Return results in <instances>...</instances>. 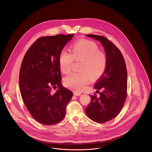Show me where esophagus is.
<instances>
[{
  "label": "esophagus",
  "instance_id": "obj_1",
  "mask_svg": "<svg viewBox=\"0 0 152 152\" xmlns=\"http://www.w3.org/2000/svg\"><path fill=\"white\" fill-rule=\"evenodd\" d=\"M74 95H75L76 96H79L80 95H81V94L80 92H74Z\"/></svg>",
  "mask_w": 152,
  "mask_h": 152
}]
</instances>
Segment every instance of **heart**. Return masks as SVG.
Returning <instances> with one entry per match:
<instances>
[{"mask_svg":"<svg viewBox=\"0 0 152 152\" xmlns=\"http://www.w3.org/2000/svg\"><path fill=\"white\" fill-rule=\"evenodd\" d=\"M73 60L81 61L79 73H72L65 80V85L75 91H81L86 88L88 76L91 79L100 77L105 71L107 64L105 54L99 51L98 45L94 42L84 40L73 44L71 53L63 50L59 55V65L62 72H71Z\"/></svg>","mask_w":152,"mask_h":152,"instance_id":"1","label":"heart"}]
</instances>
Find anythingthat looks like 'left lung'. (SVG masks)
I'll return each instance as SVG.
<instances>
[{
    "label": "left lung",
    "mask_w": 152,
    "mask_h": 152,
    "mask_svg": "<svg viewBox=\"0 0 152 152\" xmlns=\"http://www.w3.org/2000/svg\"><path fill=\"white\" fill-rule=\"evenodd\" d=\"M86 36L100 42L106 53L107 64L103 75L94 86L95 89H100L101 92L99 97L96 94L90 95L91 100L86 109V113L94 122L106 123L118 115L125 101L126 67L121 52L107 38L95 35Z\"/></svg>",
    "instance_id": "left-lung-1"
}]
</instances>
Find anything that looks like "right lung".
<instances>
[{"label": "right lung", "instance_id": "right-lung-1", "mask_svg": "<svg viewBox=\"0 0 152 152\" xmlns=\"http://www.w3.org/2000/svg\"><path fill=\"white\" fill-rule=\"evenodd\" d=\"M74 34L39 38L26 52L19 73V87L23 101L30 114L45 125L60 122L73 96L63 87L59 55ZM52 87L58 88L52 94Z\"/></svg>", "mask_w": 152, "mask_h": 152}]
</instances>
